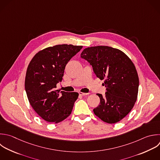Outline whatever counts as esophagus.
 Segmentation results:
<instances>
[{
	"label": "esophagus",
	"instance_id": "34e87169",
	"mask_svg": "<svg viewBox=\"0 0 160 160\" xmlns=\"http://www.w3.org/2000/svg\"><path fill=\"white\" fill-rule=\"evenodd\" d=\"M79 94L81 96H86L88 95V93H85V92H79Z\"/></svg>",
	"mask_w": 160,
	"mask_h": 160
}]
</instances>
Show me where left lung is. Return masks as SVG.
Segmentation results:
<instances>
[{
  "instance_id": "1",
  "label": "left lung",
  "mask_w": 160,
  "mask_h": 160,
  "mask_svg": "<svg viewBox=\"0 0 160 160\" xmlns=\"http://www.w3.org/2000/svg\"><path fill=\"white\" fill-rule=\"evenodd\" d=\"M81 58L92 67L96 76L104 79L105 96L97 94L100 103L93 109L102 121L114 124L123 119L137 99L139 78L131 60L121 51L109 46L86 48Z\"/></svg>"
}]
</instances>
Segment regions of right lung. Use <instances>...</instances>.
<instances>
[{"instance_id":"right-lung-1","label":"right lung","mask_w":160,"mask_h":160,"mask_svg":"<svg viewBox=\"0 0 160 160\" xmlns=\"http://www.w3.org/2000/svg\"><path fill=\"white\" fill-rule=\"evenodd\" d=\"M82 46L56 45L38 52L31 61L26 75L25 89L34 111L48 122L58 123L71 113L79 94L56 90L69 61Z\"/></svg>"}]
</instances>
